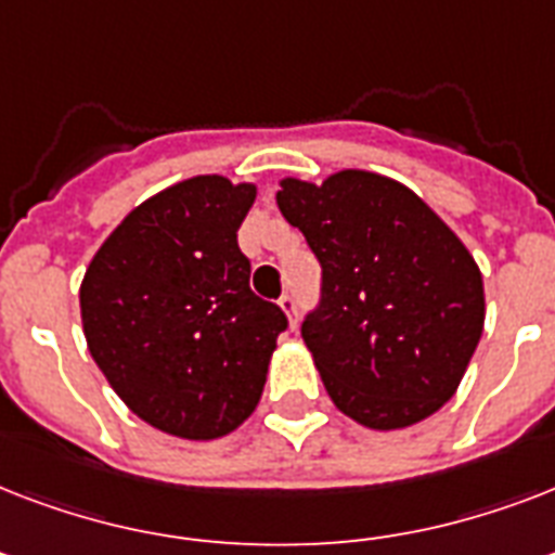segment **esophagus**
Returning <instances> with one entry per match:
<instances>
[{
  "instance_id": "34e87169",
  "label": "esophagus",
  "mask_w": 555,
  "mask_h": 555,
  "mask_svg": "<svg viewBox=\"0 0 555 555\" xmlns=\"http://www.w3.org/2000/svg\"><path fill=\"white\" fill-rule=\"evenodd\" d=\"M279 308H282V313L287 317V325L291 328H296V320H299V308H296V299L291 294H285L282 299H279Z\"/></svg>"
}]
</instances>
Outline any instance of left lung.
<instances>
[{
	"instance_id": "left-lung-1",
	"label": "left lung",
	"mask_w": 555,
	"mask_h": 555,
	"mask_svg": "<svg viewBox=\"0 0 555 555\" xmlns=\"http://www.w3.org/2000/svg\"><path fill=\"white\" fill-rule=\"evenodd\" d=\"M276 204L322 264L302 339L339 412L365 429L452 400L483 334V276L452 227L395 178L343 169L279 181Z\"/></svg>"
}]
</instances>
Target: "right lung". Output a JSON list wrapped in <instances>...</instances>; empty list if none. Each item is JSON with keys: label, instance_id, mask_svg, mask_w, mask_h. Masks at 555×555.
Returning a JSON list of instances; mask_svg holds the SVG:
<instances>
[{"label": "right lung", "instance_id": "add662e5", "mask_svg": "<svg viewBox=\"0 0 555 555\" xmlns=\"http://www.w3.org/2000/svg\"><path fill=\"white\" fill-rule=\"evenodd\" d=\"M256 184L195 176L155 192L100 244L80 285L86 346L143 423L184 440L235 431L259 405L282 308L250 291L235 233Z\"/></svg>", "mask_w": 555, "mask_h": 555}]
</instances>
